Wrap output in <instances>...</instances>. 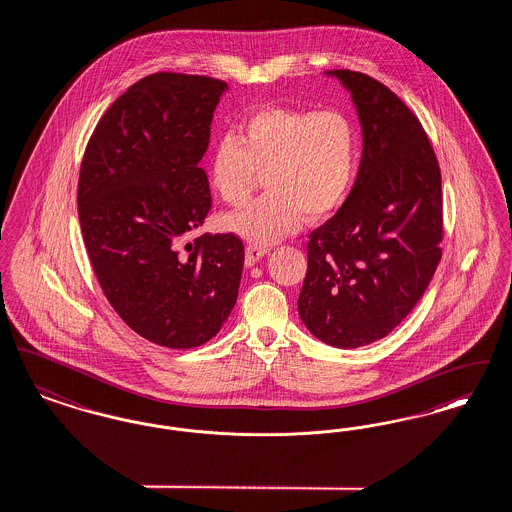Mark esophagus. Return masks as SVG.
<instances>
[{
  "label": "esophagus",
  "mask_w": 512,
  "mask_h": 512,
  "mask_svg": "<svg viewBox=\"0 0 512 512\" xmlns=\"http://www.w3.org/2000/svg\"><path fill=\"white\" fill-rule=\"evenodd\" d=\"M269 248L268 246H258V244H248L246 246V266L248 268H252L262 256H266L268 254Z\"/></svg>",
  "instance_id": "1"
}]
</instances>
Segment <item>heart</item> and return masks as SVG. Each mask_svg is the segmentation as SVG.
Masks as SVG:
<instances>
[{
  "mask_svg": "<svg viewBox=\"0 0 512 512\" xmlns=\"http://www.w3.org/2000/svg\"><path fill=\"white\" fill-rule=\"evenodd\" d=\"M360 156L356 125L343 111L260 108L246 113L239 136H223L210 156L219 198L241 206L266 173L268 194L221 217L227 231L268 244L295 233L306 216H331L349 196Z\"/></svg>",
  "mask_w": 512,
  "mask_h": 512,
  "instance_id": "obj_1",
  "label": "heart"
}]
</instances>
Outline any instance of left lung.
Instances as JSON below:
<instances>
[{
  "mask_svg": "<svg viewBox=\"0 0 512 512\" xmlns=\"http://www.w3.org/2000/svg\"><path fill=\"white\" fill-rule=\"evenodd\" d=\"M350 92L362 129L356 181L312 231L298 314L337 349L389 335L426 293L441 260V171L418 117L385 84L325 71Z\"/></svg>",
  "mask_w": 512,
  "mask_h": 512,
  "instance_id": "8db88e82",
  "label": "left lung"
}]
</instances>
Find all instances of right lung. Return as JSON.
<instances>
[{
  "label": "right lung",
  "mask_w": 512,
  "mask_h": 512,
  "mask_svg": "<svg viewBox=\"0 0 512 512\" xmlns=\"http://www.w3.org/2000/svg\"><path fill=\"white\" fill-rule=\"evenodd\" d=\"M227 84L156 73L121 94L96 125L79 177V219L109 304L140 337L192 349L216 337L243 275L235 235H202L212 208L210 125Z\"/></svg>",
  "instance_id": "add662e5"
}]
</instances>
